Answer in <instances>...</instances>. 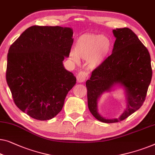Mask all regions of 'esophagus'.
Returning a JSON list of instances; mask_svg holds the SVG:
<instances>
[{
    "label": "esophagus",
    "instance_id": "1",
    "mask_svg": "<svg viewBox=\"0 0 155 155\" xmlns=\"http://www.w3.org/2000/svg\"><path fill=\"white\" fill-rule=\"evenodd\" d=\"M87 73L84 71H80L77 75V80L78 82H84L87 79Z\"/></svg>",
    "mask_w": 155,
    "mask_h": 155
}]
</instances>
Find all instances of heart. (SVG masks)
<instances>
[{
    "label": "heart",
    "instance_id": "1",
    "mask_svg": "<svg viewBox=\"0 0 155 155\" xmlns=\"http://www.w3.org/2000/svg\"><path fill=\"white\" fill-rule=\"evenodd\" d=\"M111 40L105 35L84 34L78 39L74 50L70 53L71 59L75 62L79 58L87 60L89 68L96 69L101 66L111 51Z\"/></svg>",
    "mask_w": 155,
    "mask_h": 155
}]
</instances>
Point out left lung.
<instances>
[{
    "label": "left lung",
    "mask_w": 155,
    "mask_h": 155,
    "mask_svg": "<svg viewBox=\"0 0 155 155\" xmlns=\"http://www.w3.org/2000/svg\"><path fill=\"white\" fill-rule=\"evenodd\" d=\"M113 33L116 40L112 54L86 82L89 111L105 123L122 121L138 110L145 101L152 75L150 53L137 35L129 28L114 29ZM117 86L124 89L127 107L120 118H105L98 113L97 102L103 93Z\"/></svg>",
    "instance_id": "obj_1"
}]
</instances>
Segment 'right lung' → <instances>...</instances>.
I'll return each instance as SVG.
<instances>
[{"mask_svg":"<svg viewBox=\"0 0 155 155\" xmlns=\"http://www.w3.org/2000/svg\"><path fill=\"white\" fill-rule=\"evenodd\" d=\"M73 34L68 27L33 26L9 49L7 83L15 105L32 118L54 117L75 84L76 78L63 64L69 57Z\"/></svg>","mask_w":155,"mask_h":155,"instance_id":"1","label":"right lung"}]
</instances>
